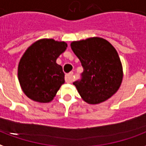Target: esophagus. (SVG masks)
<instances>
[{
  "label": "esophagus",
  "instance_id": "esophagus-1",
  "mask_svg": "<svg viewBox=\"0 0 146 146\" xmlns=\"http://www.w3.org/2000/svg\"><path fill=\"white\" fill-rule=\"evenodd\" d=\"M73 81V72H70L69 74H67L65 75V82L68 83L72 82Z\"/></svg>",
  "mask_w": 146,
  "mask_h": 146
}]
</instances>
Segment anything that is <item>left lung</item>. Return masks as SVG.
I'll return each instance as SVG.
<instances>
[{
  "instance_id": "left-lung-1",
  "label": "left lung",
  "mask_w": 146,
  "mask_h": 146,
  "mask_svg": "<svg viewBox=\"0 0 146 146\" xmlns=\"http://www.w3.org/2000/svg\"><path fill=\"white\" fill-rule=\"evenodd\" d=\"M71 47L83 68L81 80L73 83L82 100L89 104H99L115 94L123 79L116 49L100 37L73 41Z\"/></svg>"
}]
</instances>
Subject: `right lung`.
Masks as SVG:
<instances>
[{"label": "right lung", "mask_w": 146, "mask_h": 146, "mask_svg": "<svg viewBox=\"0 0 146 146\" xmlns=\"http://www.w3.org/2000/svg\"><path fill=\"white\" fill-rule=\"evenodd\" d=\"M67 46L65 42L42 39L25 50L19 61L18 77L27 97L42 104L54 100L64 83L62 67L56 60Z\"/></svg>", "instance_id": "add662e5"}]
</instances>
